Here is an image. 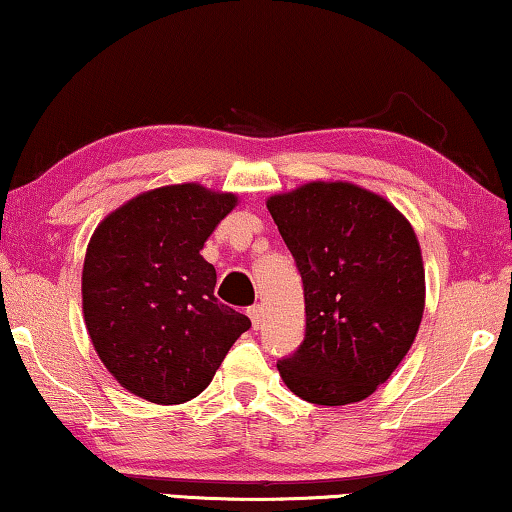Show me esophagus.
I'll return each mask as SVG.
<instances>
[{
    "instance_id": "esophagus-1",
    "label": "esophagus",
    "mask_w": 512,
    "mask_h": 512,
    "mask_svg": "<svg viewBox=\"0 0 512 512\" xmlns=\"http://www.w3.org/2000/svg\"><path fill=\"white\" fill-rule=\"evenodd\" d=\"M248 317H250V322H253V326L255 329H259V326H262V305H250L248 308Z\"/></svg>"
}]
</instances>
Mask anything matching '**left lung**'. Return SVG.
Listing matches in <instances>:
<instances>
[{
    "instance_id": "left-lung-1",
    "label": "left lung",
    "mask_w": 512,
    "mask_h": 512,
    "mask_svg": "<svg viewBox=\"0 0 512 512\" xmlns=\"http://www.w3.org/2000/svg\"><path fill=\"white\" fill-rule=\"evenodd\" d=\"M303 280L305 338L278 370L289 391L340 407L377 391L414 345L425 308L421 246L381 195L310 181L266 200Z\"/></svg>"
}]
</instances>
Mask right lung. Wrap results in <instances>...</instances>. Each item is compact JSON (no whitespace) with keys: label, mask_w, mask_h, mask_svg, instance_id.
Returning <instances> with one entry per match:
<instances>
[{"label":"right lung","mask_w":512,"mask_h":512,"mask_svg":"<svg viewBox=\"0 0 512 512\" xmlns=\"http://www.w3.org/2000/svg\"><path fill=\"white\" fill-rule=\"evenodd\" d=\"M236 195L177 183L112 211L87 246L82 310L110 375L156 404L193 400L211 384L250 319L213 296L204 241Z\"/></svg>","instance_id":"obj_1"}]
</instances>
